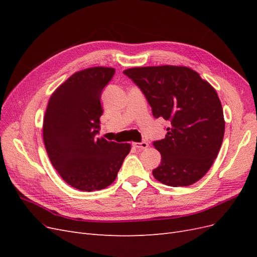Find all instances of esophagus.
<instances>
[{"label":"esophagus","instance_id":"34e87169","mask_svg":"<svg viewBox=\"0 0 257 257\" xmlns=\"http://www.w3.org/2000/svg\"><path fill=\"white\" fill-rule=\"evenodd\" d=\"M133 146L135 148H137V149H147L148 148V144L146 142H143V143H134Z\"/></svg>","mask_w":257,"mask_h":257}]
</instances>
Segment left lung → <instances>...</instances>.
I'll return each instance as SVG.
<instances>
[{"mask_svg": "<svg viewBox=\"0 0 257 257\" xmlns=\"http://www.w3.org/2000/svg\"><path fill=\"white\" fill-rule=\"evenodd\" d=\"M143 91L154 118L168 121L164 139L153 142L161 164L158 181L188 186L203 178L219 154L225 121L214 88L186 66L133 67L123 72Z\"/></svg>", "mask_w": 257, "mask_h": 257, "instance_id": "left-lung-1", "label": "left lung"}]
</instances>
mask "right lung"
I'll use <instances>...</instances> for the list:
<instances>
[{
	"label": "right lung",
	"mask_w": 257,
	"mask_h": 257,
	"mask_svg": "<svg viewBox=\"0 0 257 257\" xmlns=\"http://www.w3.org/2000/svg\"><path fill=\"white\" fill-rule=\"evenodd\" d=\"M111 67L77 72L52 93L46 109V151L62 179L83 192L110 185L130 153V144L97 138L103 114L100 95L114 75Z\"/></svg>",
	"instance_id": "1"
}]
</instances>
